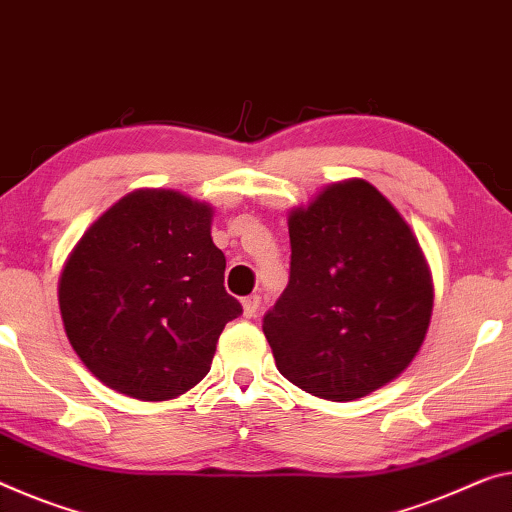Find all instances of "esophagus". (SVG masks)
<instances>
[{
    "instance_id": "1",
    "label": "esophagus",
    "mask_w": 512,
    "mask_h": 512,
    "mask_svg": "<svg viewBox=\"0 0 512 512\" xmlns=\"http://www.w3.org/2000/svg\"><path fill=\"white\" fill-rule=\"evenodd\" d=\"M258 306H261V297L258 295H249L242 300V316L245 318H256Z\"/></svg>"
}]
</instances>
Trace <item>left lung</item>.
Returning <instances> with one entry per match:
<instances>
[{"instance_id": "left-lung-1", "label": "left lung", "mask_w": 512, "mask_h": 512, "mask_svg": "<svg viewBox=\"0 0 512 512\" xmlns=\"http://www.w3.org/2000/svg\"><path fill=\"white\" fill-rule=\"evenodd\" d=\"M290 281L263 318L279 373L348 403L382 389L426 341L435 286L393 203L364 178L332 183L288 212Z\"/></svg>"}]
</instances>
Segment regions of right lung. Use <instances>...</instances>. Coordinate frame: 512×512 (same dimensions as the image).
Segmentation results:
<instances>
[{
    "label": "right lung",
    "instance_id": "right-lung-1",
    "mask_svg": "<svg viewBox=\"0 0 512 512\" xmlns=\"http://www.w3.org/2000/svg\"><path fill=\"white\" fill-rule=\"evenodd\" d=\"M212 215L206 201L146 187L102 212L68 254L61 320L105 387L157 403L208 375L219 334L242 313L224 290Z\"/></svg>",
    "mask_w": 512,
    "mask_h": 512
}]
</instances>
